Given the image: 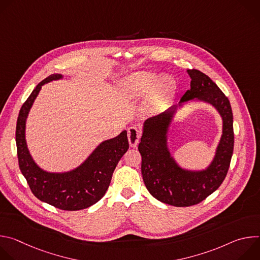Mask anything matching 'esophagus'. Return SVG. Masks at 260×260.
<instances>
[{
  "label": "esophagus",
  "instance_id": "esophagus-1",
  "mask_svg": "<svg viewBox=\"0 0 260 260\" xmlns=\"http://www.w3.org/2000/svg\"><path fill=\"white\" fill-rule=\"evenodd\" d=\"M127 136H128V143L131 147H136L140 141L141 138V131L137 128L136 126H131L127 129Z\"/></svg>",
  "mask_w": 260,
  "mask_h": 260
}]
</instances>
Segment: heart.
<instances>
[{
	"label": "heart",
	"mask_w": 260,
	"mask_h": 260,
	"mask_svg": "<svg viewBox=\"0 0 260 260\" xmlns=\"http://www.w3.org/2000/svg\"><path fill=\"white\" fill-rule=\"evenodd\" d=\"M176 84L171 77H160L153 72H137L122 78L117 91L125 101H137L144 96L143 108L148 113H158L169 104Z\"/></svg>",
	"instance_id": "1"
}]
</instances>
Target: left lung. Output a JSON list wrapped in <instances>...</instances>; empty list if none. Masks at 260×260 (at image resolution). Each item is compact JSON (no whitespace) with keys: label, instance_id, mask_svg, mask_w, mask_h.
<instances>
[{"label":"left lung","instance_id":"8db88e82","mask_svg":"<svg viewBox=\"0 0 260 260\" xmlns=\"http://www.w3.org/2000/svg\"><path fill=\"white\" fill-rule=\"evenodd\" d=\"M191 78L190 89L179 105L144 122L138 149L142 156V176L150 194L161 203L175 207L197 205L212 194L226 177L234 151V125L231 103L225 94L206 74L187 70ZM199 100L212 104L222 118V135L211 164L205 170H187L171 156L167 134L176 110L188 101Z\"/></svg>","mask_w":260,"mask_h":260}]
</instances>
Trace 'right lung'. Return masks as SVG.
Segmentation results:
<instances>
[{"label":"right lung","instance_id":"1","mask_svg":"<svg viewBox=\"0 0 260 260\" xmlns=\"http://www.w3.org/2000/svg\"><path fill=\"white\" fill-rule=\"evenodd\" d=\"M62 77L61 74H52L45 78L22 105L16 124L17 156L19 169L37 199L60 210L78 211L105 196L113 172L129 145L127 132L123 131L115 138L103 141L79 167L69 172H47L35 162L25 140L26 118L42 86Z\"/></svg>","mask_w":260,"mask_h":260}]
</instances>
